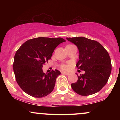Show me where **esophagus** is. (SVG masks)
Segmentation results:
<instances>
[{
    "label": "esophagus",
    "mask_w": 120,
    "mask_h": 120,
    "mask_svg": "<svg viewBox=\"0 0 120 120\" xmlns=\"http://www.w3.org/2000/svg\"><path fill=\"white\" fill-rule=\"evenodd\" d=\"M61 73L63 74H65V75H69V73L64 72V71H63V72H61Z\"/></svg>",
    "instance_id": "obj_1"
}]
</instances>
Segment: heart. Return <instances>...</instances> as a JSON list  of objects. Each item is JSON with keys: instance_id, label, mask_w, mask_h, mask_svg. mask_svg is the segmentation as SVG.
Wrapping results in <instances>:
<instances>
[{"instance_id": "1", "label": "heart", "mask_w": 120, "mask_h": 120, "mask_svg": "<svg viewBox=\"0 0 120 120\" xmlns=\"http://www.w3.org/2000/svg\"><path fill=\"white\" fill-rule=\"evenodd\" d=\"M68 67L66 65L62 64L61 65V69L62 70H64V71H67V70L68 69Z\"/></svg>"}]
</instances>
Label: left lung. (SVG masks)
Wrapping results in <instances>:
<instances>
[{"label": "left lung", "mask_w": 120, "mask_h": 120, "mask_svg": "<svg viewBox=\"0 0 120 120\" xmlns=\"http://www.w3.org/2000/svg\"><path fill=\"white\" fill-rule=\"evenodd\" d=\"M75 45L79 50V61L76 66L85 71L84 74L78 75V80L71 83L74 91L82 96L98 93L107 83L112 70L108 52L101 44L85 37L67 38Z\"/></svg>", "instance_id": "obj_1"}]
</instances>
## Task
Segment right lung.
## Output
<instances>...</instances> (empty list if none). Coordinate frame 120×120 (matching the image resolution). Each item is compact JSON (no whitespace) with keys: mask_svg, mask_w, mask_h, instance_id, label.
Instances as JSON below:
<instances>
[{"mask_svg":"<svg viewBox=\"0 0 120 120\" xmlns=\"http://www.w3.org/2000/svg\"><path fill=\"white\" fill-rule=\"evenodd\" d=\"M61 38L38 37L26 41L14 57L13 71L18 85L25 93L35 98L45 97L53 91L58 70L45 74L43 65L51 58L56 47L65 42Z\"/></svg>","mask_w":120,"mask_h":120,"instance_id":"obj_1","label":"right lung"}]
</instances>
